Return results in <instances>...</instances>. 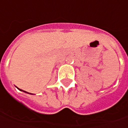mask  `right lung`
Returning <instances> with one entry per match:
<instances>
[{
	"label": "right lung",
	"instance_id": "1",
	"mask_svg": "<svg viewBox=\"0 0 128 128\" xmlns=\"http://www.w3.org/2000/svg\"><path fill=\"white\" fill-rule=\"evenodd\" d=\"M18 89H19V88H18ZM19 90H20V91H22V92H26V93H29V92H26V91L22 90H20V89H19ZM30 94H31V95H32V93H30Z\"/></svg>",
	"mask_w": 128,
	"mask_h": 128
}]
</instances>
